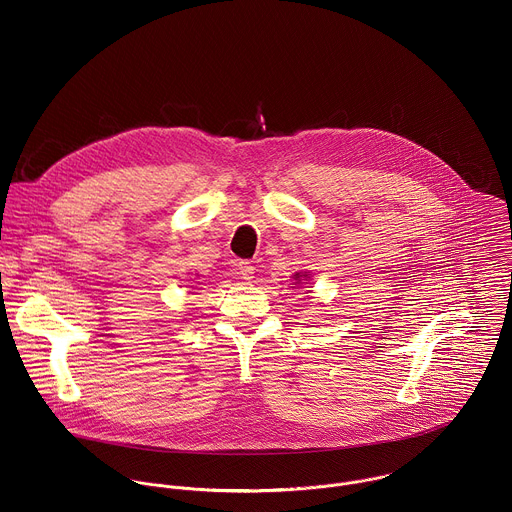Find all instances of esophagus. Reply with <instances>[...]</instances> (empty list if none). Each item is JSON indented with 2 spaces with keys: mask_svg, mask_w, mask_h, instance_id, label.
I'll return each instance as SVG.
<instances>
[{
  "mask_svg": "<svg viewBox=\"0 0 512 512\" xmlns=\"http://www.w3.org/2000/svg\"><path fill=\"white\" fill-rule=\"evenodd\" d=\"M238 274L242 280L250 282L254 278V266L250 262H238Z\"/></svg>",
  "mask_w": 512,
  "mask_h": 512,
  "instance_id": "esophagus-1",
  "label": "esophagus"
}]
</instances>
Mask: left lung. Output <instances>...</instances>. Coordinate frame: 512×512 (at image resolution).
<instances>
[{
	"instance_id": "left-lung-1",
	"label": "left lung",
	"mask_w": 512,
	"mask_h": 512,
	"mask_svg": "<svg viewBox=\"0 0 512 512\" xmlns=\"http://www.w3.org/2000/svg\"><path fill=\"white\" fill-rule=\"evenodd\" d=\"M309 276H311L309 272H295V274H293V280H295V282H293V286H299V284H301V280H305L303 284H307Z\"/></svg>"
}]
</instances>
